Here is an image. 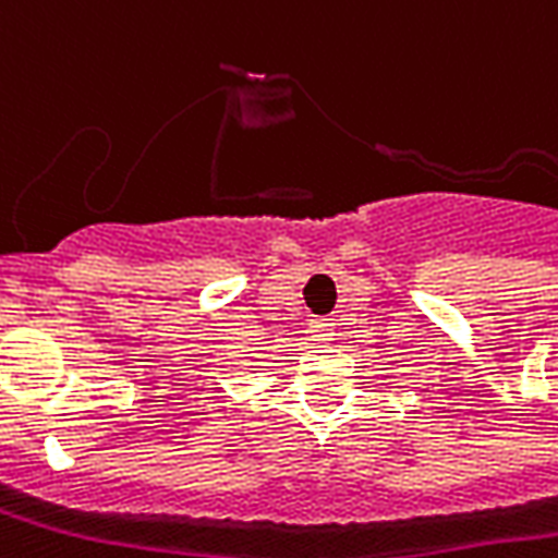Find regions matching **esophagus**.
Masks as SVG:
<instances>
[{"label":"esophagus","mask_w":558,"mask_h":558,"mask_svg":"<svg viewBox=\"0 0 558 558\" xmlns=\"http://www.w3.org/2000/svg\"><path fill=\"white\" fill-rule=\"evenodd\" d=\"M310 333H313L316 342H330V339H333V325H330V322H313V330H310Z\"/></svg>","instance_id":"1"}]
</instances>
